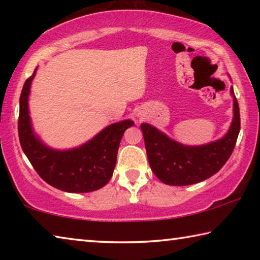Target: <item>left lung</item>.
<instances>
[{"mask_svg":"<svg viewBox=\"0 0 260 260\" xmlns=\"http://www.w3.org/2000/svg\"><path fill=\"white\" fill-rule=\"evenodd\" d=\"M233 120L221 139L201 146H186L155 126L141 124L148 160L152 172L169 186H189L209 179L226 164L240 133V108L231 87Z\"/></svg>","mask_w":260,"mask_h":260,"instance_id":"8db88e82","label":"left lung"}]
</instances>
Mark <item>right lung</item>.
<instances>
[{
	"mask_svg": "<svg viewBox=\"0 0 260 260\" xmlns=\"http://www.w3.org/2000/svg\"><path fill=\"white\" fill-rule=\"evenodd\" d=\"M37 70L25 81L19 100L18 134L26 157L38 174L59 190L89 192L104 187L116 167L122 135L134 121L114 122L76 148L60 150L47 146L34 132L28 109L30 85Z\"/></svg>",
	"mask_w": 260,
	"mask_h": 260,
	"instance_id": "1",
	"label": "right lung"
}]
</instances>
